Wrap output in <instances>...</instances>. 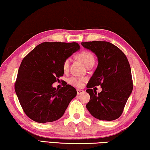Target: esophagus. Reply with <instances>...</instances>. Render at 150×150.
Returning <instances> with one entry per match:
<instances>
[{
  "instance_id": "obj_1",
  "label": "esophagus",
  "mask_w": 150,
  "mask_h": 150,
  "mask_svg": "<svg viewBox=\"0 0 150 150\" xmlns=\"http://www.w3.org/2000/svg\"><path fill=\"white\" fill-rule=\"evenodd\" d=\"M76 91H77L78 95H80V94H81L84 93V91H82V90H81V89H77Z\"/></svg>"
}]
</instances>
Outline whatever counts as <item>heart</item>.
Returning <instances> with one entry per match:
<instances>
[{
	"label": "heart",
	"instance_id": "b5f03b06",
	"mask_svg": "<svg viewBox=\"0 0 150 150\" xmlns=\"http://www.w3.org/2000/svg\"><path fill=\"white\" fill-rule=\"evenodd\" d=\"M78 57L83 62V63H84V64L86 66V67L89 65V64L93 63L94 64V61H95L93 54L89 51L81 52L80 54H78ZM70 58H67L64 62L63 66H62V67H63L64 71H65V72L68 70L69 66H70ZM84 81V80L83 79V78H78L76 77L70 78L68 80V82L70 84L77 87L82 86Z\"/></svg>",
	"mask_w": 150,
	"mask_h": 150
}]
</instances>
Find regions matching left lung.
Here are the masks:
<instances>
[{
	"mask_svg": "<svg viewBox=\"0 0 150 150\" xmlns=\"http://www.w3.org/2000/svg\"><path fill=\"white\" fill-rule=\"evenodd\" d=\"M81 45L96 54L98 66L86 85L90 101L86 109L94 117L103 121H113L123 113L133 90L129 63L125 54L107 41H88ZM100 85L98 94L92 89Z\"/></svg>",
	"mask_w": 150,
	"mask_h": 150,
	"instance_id": "obj_1",
	"label": "left lung"
}]
</instances>
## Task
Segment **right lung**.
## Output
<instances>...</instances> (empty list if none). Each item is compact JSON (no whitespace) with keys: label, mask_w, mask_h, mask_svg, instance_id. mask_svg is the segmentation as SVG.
Segmentation results:
<instances>
[{"label":"right lung","mask_w":150,"mask_h":150,"mask_svg":"<svg viewBox=\"0 0 150 150\" xmlns=\"http://www.w3.org/2000/svg\"><path fill=\"white\" fill-rule=\"evenodd\" d=\"M80 49L76 42H43L22 60L15 90L25 113L33 121L57 120L76 96V90L67 83L59 90L52 84L64 75V60Z\"/></svg>","instance_id":"add662e5"}]
</instances>
